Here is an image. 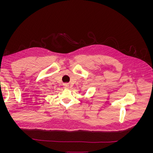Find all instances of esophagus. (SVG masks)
I'll return each mask as SVG.
<instances>
[{
	"label": "esophagus",
	"instance_id": "34e87169",
	"mask_svg": "<svg viewBox=\"0 0 153 153\" xmlns=\"http://www.w3.org/2000/svg\"><path fill=\"white\" fill-rule=\"evenodd\" d=\"M69 84H66H66H63V87H64V88H65V89H67V88H68L69 87Z\"/></svg>",
	"mask_w": 153,
	"mask_h": 153
}]
</instances>
